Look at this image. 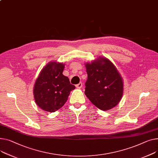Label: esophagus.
Wrapping results in <instances>:
<instances>
[{"label": "esophagus", "instance_id": "esophagus-1", "mask_svg": "<svg viewBox=\"0 0 158 158\" xmlns=\"http://www.w3.org/2000/svg\"><path fill=\"white\" fill-rule=\"evenodd\" d=\"M76 88H79V89L81 88H82V82H79V84H77V85H76Z\"/></svg>", "mask_w": 158, "mask_h": 158}]
</instances>
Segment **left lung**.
<instances>
[{
    "instance_id": "1",
    "label": "left lung",
    "mask_w": 158,
    "mask_h": 158,
    "mask_svg": "<svg viewBox=\"0 0 158 158\" xmlns=\"http://www.w3.org/2000/svg\"><path fill=\"white\" fill-rule=\"evenodd\" d=\"M88 79L85 93L91 102L102 110L117 106L123 93V83L116 68L108 59L99 58L86 65Z\"/></svg>"
}]
</instances>
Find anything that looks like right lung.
Instances as JSON below:
<instances>
[{
    "label": "right lung",
    "mask_w": 158,
    "mask_h": 158,
    "mask_svg": "<svg viewBox=\"0 0 158 158\" xmlns=\"http://www.w3.org/2000/svg\"><path fill=\"white\" fill-rule=\"evenodd\" d=\"M64 65L50 62L42 70L36 80L34 94L37 106L43 110L54 112L63 107L70 93L76 86L63 75Z\"/></svg>",
    "instance_id": "obj_1"
}]
</instances>
